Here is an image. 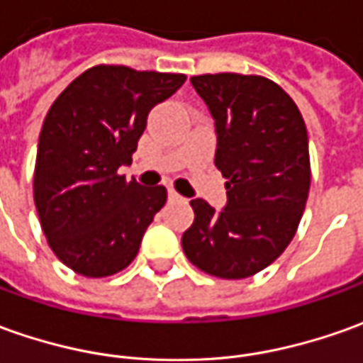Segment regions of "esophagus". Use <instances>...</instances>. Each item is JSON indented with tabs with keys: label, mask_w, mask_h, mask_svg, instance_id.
<instances>
[{
	"label": "esophagus",
	"mask_w": 363,
	"mask_h": 363,
	"mask_svg": "<svg viewBox=\"0 0 363 363\" xmlns=\"http://www.w3.org/2000/svg\"><path fill=\"white\" fill-rule=\"evenodd\" d=\"M182 196L179 192H174L172 189H169V201H181Z\"/></svg>",
	"instance_id": "34e87169"
}]
</instances>
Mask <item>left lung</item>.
<instances>
[{
    "label": "left lung",
    "mask_w": 363,
    "mask_h": 363,
    "mask_svg": "<svg viewBox=\"0 0 363 363\" xmlns=\"http://www.w3.org/2000/svg\"><path fill=\"white\" fill-rule=\"evenodd\" d=\"M214 119V164L226 204L191 201L194 223L182 250L196 268L226 280L264 270L294 238L310 191L308 133L284 89L258 75L191 77Z\"/></svg>",
    "instance_id": "obj_1"
}]
</instances>
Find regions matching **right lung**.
Instances as JSON below:
<instances>
[{"label":"right lung","mask_w":363,"mask_h":363,"mask_svg":"<svg viewBox=\"0 0 363 363\" xmlns=\"http://www.w3.org/2000/svg\"><path fill=\"white\" fill-rule=\"evenodd\" d=\"M186 81L181 73L97 65L51 105L37 145L33 199L47 242L77 274L103 278L135 260L167 202L164 186L125 181L155 105Z\"/></svg>","instance_id":"1"}]
</instances>
